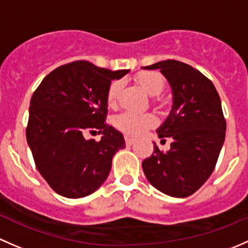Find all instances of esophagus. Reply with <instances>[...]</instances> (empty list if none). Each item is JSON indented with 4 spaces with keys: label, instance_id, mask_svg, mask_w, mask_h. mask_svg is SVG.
Segmentation results:
<instances>
[{
    "label": "esophagus",
    "instance_id": "1",
    "mask_svg": "<svg viewBox=\"0 0 248 248\" xmlns=\"http://www.w3.org/2000/svg\"><path fill=\"white\" fill-rule=\"evenodd\" d=\"M124 141H126V145L127 146H131V145L134 144L135 140L133 139V138H131V137H124Z\"/></svg>",
    "mask_w": 248,
    "mask_h": 248
}]
</instances>
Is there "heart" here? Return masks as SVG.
Listing matches in <instances>:
<instances>
[{
    "label": "heart",
    "instance_id": "b5f03b06",
    "mask_svg": "<svg viewBox=\"0 0 248 248\" xmlns=\"http://www.w3.org/2000/svg\"><path fill=\"white\" fill-rule=\"evenodd\" d=\"M135 80L141 85V88L150 95H158L165 88V77L158 71H141L135 76ZM121 80L114 79L109 83L107 89V103L113 107L117 103L120 91H121ZM157 119L152 113H138V111L127 110L120 113L114 117V126L119 131L131 137H138L148 128L153 127Z\"/></svg>",
    "mask_w": 248,
    "mask_h": 248
}]
</instances>
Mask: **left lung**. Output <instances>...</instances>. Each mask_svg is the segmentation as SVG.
Wrapping results in <instances>:
<instances>
[{
    "label": "left lung",
    "instance_id": "1",
    "mask_svg": "<svg viewBox=\"0 0 248 248\" xmlns=\"http://www.w3.org/2000/svg\"><path fill=\"white\" fill-rule=\"evenodd\" d=\"M159 69L170 82L173 106L157 129L160 139H171L169 152L153 145L142 161L146 178L159 191L172 197H187L207 182L217 163L226 137L221 100L209 78L190 65L174 59L145 66Z\"/></svg>",
    "mask_w": 248,
    "mask_h": 248
}]
</instances>
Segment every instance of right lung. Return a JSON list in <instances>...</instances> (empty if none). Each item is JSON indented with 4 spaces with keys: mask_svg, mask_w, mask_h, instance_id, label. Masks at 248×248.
I'll list each match as a JSON object with an SVG mask.
<instances>
[{
    "mask_svg": "<svg viewBox=\"0 0 248 248\" xmlns=\"http://www.w3.org/2000/svg\"><path fill=\"white\" fill-rule=\"evenodd\" d=\"M127 72L76 61L49 72L33 93L26 137L36 169L57 194L82 199L108 177L124 139L106 122L107 89ZM96 131L101 140L85 139Z\"/></svg>",
    "mask_w": 248,
    "mask_h": 248,
    "instance_id": "1",
    "label": "right lung"
}]
</instances>
